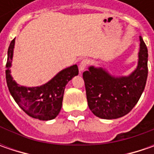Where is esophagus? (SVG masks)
Here are the masks:
<instances>
[{
	"label": "esophagus",
	"instance_id": "34e87169",
	"mask_svg": "<svg viewBox=\"0 0 154 154\" xmlns=\"http://www.w3.org/2000/svg\"><path fill=\"white\" fill-rule=\"evenodd\" d=\"M89 62H90L89 60H87V59H84V60H82L80 62V65H79V68H80V72H82V71H84L86 69V67L89 65Z\"/></svg>",
	"mask_w": 154,
	"mask_h": 154
}]
</instances>
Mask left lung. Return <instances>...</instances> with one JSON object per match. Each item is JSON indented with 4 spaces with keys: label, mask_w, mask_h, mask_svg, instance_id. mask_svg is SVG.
<instances>
[{
    "label": "left lung",
    "mask_w": 154,
    "mask_h": 154,
    "mask_svg": "<svg viewBox=\"0 0 154 154\" xmlns=\"http://www.w3.org/2000/svg\"><path fill=\"white\" fill-rule=\"evenodd\" d=\"M138 67L128 77L115 78L103 68L83 73L89 109L98 117L116 119L127 115L139 101L147 79V48L140 37Z\"/></svg>",
    "instance_id": "obj_1"
}]
</instances>
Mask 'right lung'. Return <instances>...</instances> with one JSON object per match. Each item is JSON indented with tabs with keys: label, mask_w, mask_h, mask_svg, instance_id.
<instances>
[{
	"label": "right lung",
	"mask_w": 154,
	"mask_h": 154,
	"mask_svg": "<svg viewBox=\"0 0 154 154\" xmlns=\"http://www.w3.org/2000/svg\"><path fill=\"white\" fill-rule=\"evenodd\" d=\"M14 43L15 38L12 40L9 45L6 64V80L9 92L15 102L28 116L43 121L54 119L62 108L67 83L79 74L77 65L61 71L44 86L32 88L19 86L13 80L9 69L12 63Z\"/></svg>",
	"instance_id": "obj_1"
}]
</instances>
